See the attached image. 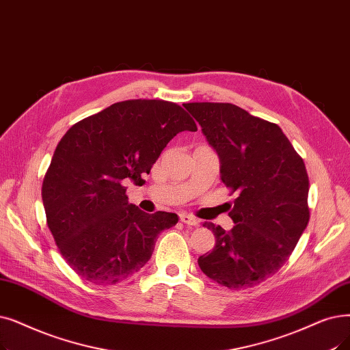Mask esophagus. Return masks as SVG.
Listing matches in <instances>:
<instances>
[{"instance_id": "1", "label": "esophagus", "mask_w": 350, "mask_h": 350, "mask_svg": "<svg viewBox=\"0 0 350 350\" xmlns=\"http://www.w3.org/2000/svg\"><path fill=\"white\" fill-rule=\"evenodd\" d=\"M180 220L183 221L185 224L194 226V227H199V226L202 224V221H200V220H197L196 217H193V216H190V215H181V216H180Z\"/></svg>"}]
</instances>
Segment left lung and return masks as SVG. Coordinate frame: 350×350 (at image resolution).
Instances as JSON below:
<instances>
[{"mask_svg": "<svg viewBox=\"0 0 350 350\" xmlns=\"http://www.w3.org/2000/svg\"><path fill=\"white\" fill-rule=\"evenodd\" d=\"M220 160V178L237 193L234 226H204L216 246L199 257L202 271L233 291L265 282L287 262L309 223L305 163L278 124L230 103H187Z\"/></svg>", "mask_w": 350, "mask_h": 350, "instance_id": "1", "label": "left lung"}]
</instances>
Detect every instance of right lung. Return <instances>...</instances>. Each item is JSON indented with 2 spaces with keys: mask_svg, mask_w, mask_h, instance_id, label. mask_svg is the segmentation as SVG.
I'll use <instances>...</instances> for the list:
<instances>
[{
  "mask_svg": "<svg viewBox=\"0 0 350 350\" xmlns=\"http://www.w3.org/2000/svg\"><path fill=\"white\" fill-rule=\"evenodd\" d=\"M181 131H197L180 105L163 100L111 104L74 124L58 143L42 181L47 224L68 266L94 284L137 273L176 213L153 215L129 203L126 185L140 183Z\"/></svg>",
  "mask_w": 350,
  "mask_h": 350,
  "instance_id": "right-lung-1",
  "label": "right lung"
}]
</instances>
